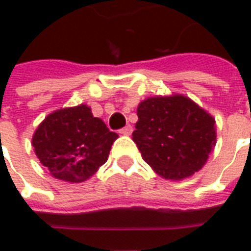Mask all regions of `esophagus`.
I'll return each mask as SVG.
<instances>
[{
	"label": "esophagus",
	"instance_id": "obj_1",
	"mask_svg": "<svg viewBox=\"0 0 251 251\" xmlns=\"http://www.w3.org/2000/svg\"><path fill=\"white\" fill-rule=\"evenodd\" d=\"M131 133H133V127H131L130 125L125 126L124 129L120 130V134H122V135H130Z\"/></svg>",
	"mask_w": 251,
	"mask_h": 251
}]
</instances>
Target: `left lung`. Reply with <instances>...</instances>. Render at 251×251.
Here are the masks:
<instances>
[{"instance_id":"left-lung-1","label":"left lung","mask_w":251,"mask_h":251,"mask_svg":"<svg viewBox=\"0 0 251 251\" xmlns=\"http://www.w3.org/2000/svg\"><path fill=\"white\" fill-rule=\"evenodd\" d=\"M133 131L143 160L165 179L181 181L201 171L216 145L215 118L185 95L139 102Z\"/></svg>"}]
</instances>
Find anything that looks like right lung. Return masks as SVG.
I'll list each match as a JSON object with an SVG mask.
<instances>
[{"instance_id": "right-lung-1", "label": "right lung", "mask_w": 251, "mask_h": 251, "mask_svg": "<svg viewBox=\"0 0 251 251\" xmlns=\"http://www.w3.org/2000/svg\"><path fill=\"white\" fill-rule=\"evenodd\" d=\"M118 134L80 104L49 113L32 135L37 159L57 179L84 182L109 156Z\"/></svg>"}]
</instances>
